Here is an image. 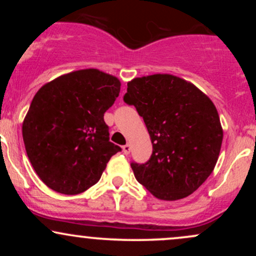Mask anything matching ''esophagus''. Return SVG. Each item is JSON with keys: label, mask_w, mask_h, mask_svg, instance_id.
<instances>
[{"label": "esophagus", "mask_w": 256, "mask_h": 256, "mask_svg": "<svg viewBox=\"0 0 256 256\" xmlns=\"http://www.w3.org/2000/svg\"><path fill=\"white\" fill-rule=\"evenodd\" d=\"M122 152H124V154H125V155H128V152H131V146H130V144H125V146H122Z\"/></svg>", "instance_id": "esophagus-1"}]
</instances>
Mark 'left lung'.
<instances>
[{"mask_svg":"<svg viewBox=\"0 0 256 256\" xmlns=\"http://www.w3.org/2000/svg\"><path fill=\"white\" fill-rule=\"evenodd\" d=\"M124 101L136 107L152 144L146 164H131L138 183L165 201L198 190L213 172L222 142L210 98L176 76L152 74L128 82Z\"/></svg>","mask_w":256,"mask_h":256,"instance_id":"1","label":"left lung"}]
</instances>
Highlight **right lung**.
I'll return each mask as SVG.
<instances>
[{"instance_id": "add662e5", "label": "right lung", "mask_w": 256, "mask_h": 256, "mask_svg": "<svg viewBox=\"0 0 256 256\" xmlns=\"http://www.w3.org/2000/svg\"><path fill=\"white\" fill-rule=\"evenodd\" d=\"M120 85L114 76L89 68L58 77L37 91L22 122V138L46 186L64 195L84 192L122 150L110 142L104 119Z\"/></svg>"}]
</instances>
